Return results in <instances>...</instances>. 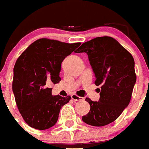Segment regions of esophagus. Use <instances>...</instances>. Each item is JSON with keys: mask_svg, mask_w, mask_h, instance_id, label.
<instances>
[{"mask_svg": "<svg viewBox=\"0 0 149 149\" xmlns=\"http://www.w3.org/2000/svg\"><path fill=\"white\" fill-rule=\"evenodd\" d=\"M71 99L74 100H75V101H79V100H83V97H79V96H77L76 94H72L71 95Z\"/></svg>", "mask_w": 149, "mask_h": 149, "instance_id": "obj_1", "label": "esophagus"}]
</instances>
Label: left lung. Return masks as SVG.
<instances>
[{"label": "left lung", "mask_w": 149, "mask_h": 149, "mask_svg": "<svg viewBox=\"0 0 149 149\" xmlns=\"http://www.w3.org/2000/svg\"><path fill=\"white\" fill-rule=\"evenodd\" d=\"M76 52H86L95 74V85L101 86L99 101L87 97L90 105L82 121L103 126L118 118L131 100L137 76L132 55L111 37H98L81 45Z\"/></svg>", "instance_id": "obj_1"}]
</instances>
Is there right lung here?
I'll list each match as a JSON object with an SVG mask.
<instances>
[{"mask_svg": "<svg viewBox=\"0 0 149 149\" xmlns=\"http://www.w3.org/2000/svg\"><path fill=\"white\" fill-rule=\"evenodd\" d=\"M81 45L48 38L35 41L20 55L14 66L12 91L24 121L34 129H49L56 123L70 96H52L51 83H59L63 60Z\"/></svg>", "mask_w": 149, "mask_h": 149, "instance_id": "add662e5", "label": "right lung"}]
</instances>
